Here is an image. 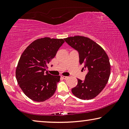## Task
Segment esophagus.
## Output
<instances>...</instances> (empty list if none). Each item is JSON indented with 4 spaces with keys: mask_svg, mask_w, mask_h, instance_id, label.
<instances>
[{
    "mask_svg": "<svg viewBox=\"0 0 129 129\" xmlns=\"http://www.w3.org/2000/svg\"><path fill=\"white\" fill-rule=\"evenodd\" d=\"M61 77L63 78V79H66V78H68L67 76H61Z\"/></svg>",
    "mask_w": 129,
    "mask_h": 129,
    "instance_id": "esophagus-1",
    "label": "esophagus"
}]
</instances>
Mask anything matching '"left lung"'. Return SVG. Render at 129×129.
Returning a JSON list of instances; mask_svg holds the SVG:
<instances>
[{"label":"left lung","instance_id":"obj_1","mask_svg":"<svg viewBox=\"0 0 129 129\" xmlns=\"http://www.w3.org/2000/svg\"><path fill=\"white\" fill-rule=\"evenodd\" d=\"M65 41L79 53L80 64L88 69L85 79H77V86L72 89L76 97L81 100L93 99L101 92L108 82L110 64L106 52L95 41L85 36H75Z\"/></svg>","mask_w":129,"mask_h":129}]
</instances>
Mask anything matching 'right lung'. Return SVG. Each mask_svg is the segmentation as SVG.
<instances>
[{
	"label": "right lung",
	"instance_id": "right-lung-1",
	"mask_svg": "<svg viewBox=\"0 0 129 129\" xmlns=\"http://www.w3.org/2000/svg\"><path fill=\"white\" fill-rule=\"evenodd\" d=\"M64 43L62 39H38L21 54L16 69V78L23 93L30 100L44 102L55 93L60 76H52L45 71Z\"/></svg>",
	"mask_w": 129,
	"mask_h": 129
}]
</instances>
